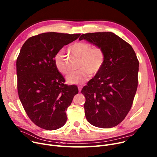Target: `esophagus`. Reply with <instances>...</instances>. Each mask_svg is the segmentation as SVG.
I'll list each match as a JSON object with an SVG mask.
<instances>
[{
	"mask_svg": "<svg viewBox=\"0 0 157 157\" xmlns=\"http://www.w3.org/2000/svg\"><path fill=\"white\" fill-rule=\"evenodd\" d=\"M78 90H79V92H80L81 89H82V88H83V86H81V85H79V86H78Z\"/></svg>",
	"mask_w": 157,
	"mask_h": 157,
	"instance_id": "1",
	"label": "esophagus"
}]
</instances>
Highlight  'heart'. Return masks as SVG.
I'll use <instances>...</instances> for the list:
<instances>
[{"mask_svg":"<svg viewBox=\"0 0 157 157\" xmlns=\"http://www.w3.org/2000/svg\"><path fill=\"white\" fill-rule=\"evenodd\" d=\"M68 52L73 56L80 58L78 69L76 72L71 73L67 80L70 84H83L91 76L95 75L102 69L105 63V54L103 49L86 42H76L69 48ZM55 65L60 73L67 74L69 69L66 58L62 52H58L54 57Z\"/></svg>","mask_w":157,"mask_h":157,"instance_id":"heart-1","label":"heart"}]
</instances>
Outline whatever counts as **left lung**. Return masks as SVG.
Here are the masks:
<instances>
[{
    "instance_id": "1",
    "label": "left lung",
    "mask_w": 157,
    "mask_h": 157,
    "mask_svg": "<svg viewBox=\"0 0 157 157\" xmlns=\"http://www.w3.org/2000/svg\"><path fill=\"white\" fill-rule=\"evenodd\" d=\"M85 39L101 46L105 54L101 71L81 90L85 97L86 118L92 125L111 128L125 119L138 85L139 60L132 47L110 32L87 33Z\"/></svg>"
}]
</instances>
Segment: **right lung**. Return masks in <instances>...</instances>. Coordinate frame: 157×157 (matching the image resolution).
<instances>
[{
    "label": "right lung",
    "mask_w": 157,
    "mask_h": 157,
    "mask_svg": "<svg viewBox=\"0 0 157 157\" xmlns=\"http://www.w3.org/2000/svg\"><path fill=\"white\" fill-rule=\"evenodd\" d=\"M80 35L43 33L29 38L21 48L16 60L18 96L29 118L41 128L56 130L67 121L66 111L78 89L65 84L54 57Z\"/></svg>",
    "instance_id": "1"
}]
</instances>
